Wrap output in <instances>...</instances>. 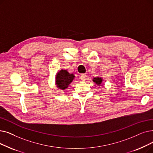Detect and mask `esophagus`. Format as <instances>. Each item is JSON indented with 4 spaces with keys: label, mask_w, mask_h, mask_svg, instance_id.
Segmentation results:
<instances>
[{
    "label": "esophagus",
    "mask_w": 153,
    "mask_h": 153,
    "mask_svg": "<svg viewBox=\"0 0 153 153\" xmlns=\"http://www.w3.org/2000/svg\"><path fill=\"white\" fill-rule=\"evenodd\" d=\"M80 79H81L82 81H85L86 79H87V76H86L85 74H82V75L81 76Z\"/></svg>",
    "instance_id": "obj_1"
}]
</instances>
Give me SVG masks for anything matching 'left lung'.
<instances>
[{
    "label": "left lung",
    "instance_id": "obj_1",
    "mask_svg": "<svg viewBox=\"0 0 153 153\" xmlns=\"http://www.w3.org/2000/svg\"><path fill=\"white\" fill-rule=\"evenodd\" d=\"M93 81L96 82L97 84L100 85L101 84L102 80V78H101V77H96V78L93 79Z\"/></svg>",
    "mask_w": 153,
    "mask_h": 153
}]
</instances>
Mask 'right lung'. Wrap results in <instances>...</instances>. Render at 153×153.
Listing matches in <instances>:
<instances>
[{
    "mask_svg": "<svg viewBox=\"0 0 153 153\" xmlns=\"http://www.w3.org/2000/svg\"><path fill=\"white\" fill-rule=\"evenodd\" d=\"M74 76L65 70H61L57 73L56 76V84L57 86L62 90L65 89L68 86L72 81Z\"/></svg>",
    "mask_w": 153,
    "mask_h": 153,
    "instance_id": "right-lung-1",
    "label": "right lung"
}]
</instances>
